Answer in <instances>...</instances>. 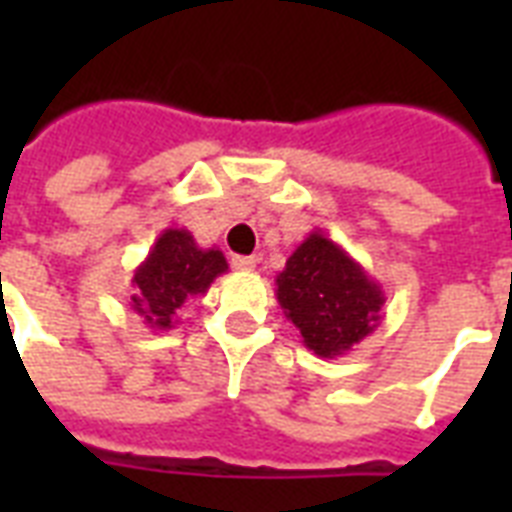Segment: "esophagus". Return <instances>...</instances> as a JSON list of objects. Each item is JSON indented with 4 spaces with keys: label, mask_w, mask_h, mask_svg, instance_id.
Returning <instances> with one entry per match:
<instances>
[{
    "label": "esophagus",
    "mask_w": 512,
    "mask_h": 512,
    "mask_svg": "<svg viewBox=\"0 0 512 512\" xmlns=\"http://www.w3.org/2000/svg\"><path fill=\"white\" fill-rule=\"evenodd\" d=\"M231 265L236 271H255L257 265V257L252 255H233L231 257Z\"/></svg>",
    "instance_id": "obj_1"
}]
</instances>
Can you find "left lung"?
I'll use <instances>...</instances> for the list:
<instances>
[{
  "instance_id": "8db88e82",
  "label": "left lung",
  "mask_w": 512,
  "mask_h": 512,
  "mask_svg": "<svg viewBox=\"0 0 512 512\" xmlns=\"http://www.w3.org/2000/svg\"><path fill=\"white\" fill-rule=\"evenodd\" d=\"M276 300L305 348L337 358L380 327L385 292L337 241L313 231L276 276Z\"/></svg>"
}]
</instances>
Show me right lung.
<instances>
[{
  "label": "right lung",
  "mask_w": 512,
  "mask_h": 512,
  "mask_svg": "<svg viewBox=\"0 0 512 512\" xmlns=\"http://www.w3.org/2000/svg\"><path fill=\"white\" fill-rule=\"evenodd\" d=\"M228 271L217 247L201 249L191 231L167 228L132 273L130 308L151 329H172L185 300L207 295L209 284Z\"/></svg>",
  "instance_id": "right-lung-1"
}]
</instances>
